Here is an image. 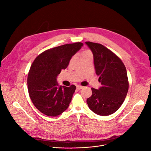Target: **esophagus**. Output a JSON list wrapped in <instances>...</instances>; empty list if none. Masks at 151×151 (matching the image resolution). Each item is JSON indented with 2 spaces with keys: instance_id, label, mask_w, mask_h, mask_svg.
I'll return each mask as SVG.
<instances>
[{
  "instance_id": "1",
  "label": "esophagus",
  "mask_w": 151,
  "mask_h": 151,
  "mask_svg": "<svg viewBox=\"0 0 151 151\" xmlns=\"http://www.w3.org/2000/svg\"><path fill=\"white\" fill-rule=\"evenodd\" d=\"M76 88H77V89H78V90H81V89H83V86H79V85H77V86H76Z\"/></svg>"
}]
</instances>
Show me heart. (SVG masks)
<instances>
[{"instance_id": "1", "label": "heart", "mask_w": 151, "mask_h": 151, "mask_svg": "<svg viewBox=\"0 0 151 151\" xmlns=\"http://www.w3.org/2000/svg\"><path fill=\"white\" fill-rule=\"evenodd\" d=\"M90 53H92L90 50H86V51H84L83 53L81 54V56L82 55H88V54H90Z\"/></svg>"}]
</instances>
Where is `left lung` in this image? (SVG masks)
I'll return each instance as SVG.
<instances>
[{"label":"left lung","mask_w":151,"mask_h":151,"mask_svg":"<svg viewBox=\"0 0 151 151\" xmlns=\"http://www.w3.org/2000/svg\"><path fill=\"white\" fill-rule=\"evenodd\" d=\"M94 56L96 74L101 87L91 88L92 96L87 99L89 108L99 115L107 116L117 111L129 90L126 67L121 59L103 45L86 42Z\"/></svg>","instance_id":"obj_1"}]
</instances>
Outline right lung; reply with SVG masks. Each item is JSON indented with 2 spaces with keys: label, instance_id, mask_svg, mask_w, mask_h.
<instances>
[{
  "label": "right lung",
  "instance_id": "1",
  "mask_svg": "<svg viewBox=\"0 0 151 151\" xmlns=\"http://www.w3.org/2000/svg\"><path fill=\"white\" fill-rule=\"evenodd\" d=\"M83 46V43L77 42L48 49L32 63L28 76V93L35 106L44 115L58 116L69 106L76 87H59L57 77Z\"/></svg>",
  "mask_w": 151,
  "mask_h": 151
}]
</instances>
